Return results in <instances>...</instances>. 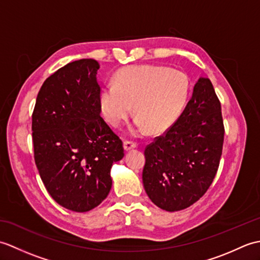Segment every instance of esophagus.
Returning <instances> with one entry per match:
<instances>
[{"label":"esophagus","mask_w":260,"mask_h":260,"mask_svg":"<svg viewBox=\"0 0 260 260\" xmlns=\"http://www.w3.org/2000/svg\"><path fill=\"white\" fill-rule=\"evenodd\" d=\"M137 146V144L135 142H132V141H125L124 142V150L125 151H129V150H133Z\"/></svg>","instance_id":"1"}]
</instances>
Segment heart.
Here are the masks:
<instances>
[{
  "instance_id": "obj_1",
  "label": "heart",
  "mask_w": 260,
  "mask_h": 260,
  "mask_svg": "<svg viewBox=\"0 0 260 260\" xmlns=\"http://www.w3.org/2000/svg\"><path fill=\"white\" fill-rule=\"evenodd\" d=\"M190 92L185 73L164 66L139 64L117 71L114 84L104 85L99 105L109 125L117 127L132 113L134 105L135 131L167 132L179 119Z\"/></svg>"
}]
</instances>
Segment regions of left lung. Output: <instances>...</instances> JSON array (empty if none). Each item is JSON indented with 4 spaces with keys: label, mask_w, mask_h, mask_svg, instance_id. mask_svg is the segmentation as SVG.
Instances as JSON below:
<instances>
[{
    "label": "left lung",
    "mask_w": 260,
    "mask_h": 260,
    "mask_svg": "<svg viewBox=\"0 0 260 260\" xmlns=\"http://www.w3.org/2000/svg\"><path fill=\"white\" fill-rule=\"evenodd\" d=\"M221 104L209 78H199L174 125L145 148L143 184L152 202L179 211L211 185L222 154Z\"/></svg>",
    "instance_id": "obj_1"
}]
</instances>
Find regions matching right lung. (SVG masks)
Listing matches in <instances>:
<instances>
[{"label":"right lung","instance_id":"add662e5","mask_svg":"<svg viewBox=\"0 0 260 260\" xmlns=\"http://www.w3.org/2000/svg\"><path fill=\"white\" fill-rule=\"evenodd\" d=\"M99 63L80 59L43 82L32 114L35 161L60 206L86 212L112 189L110 169L124 157L123 142L101 117Z\"/></svg>","mask_w":260,"mask_h":260}]
</instances>
